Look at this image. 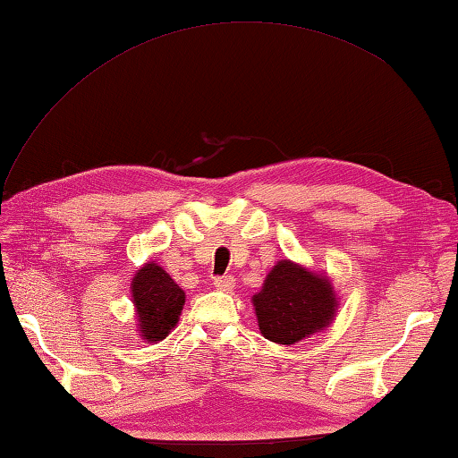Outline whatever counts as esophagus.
Listing matches in <instances>:
<instances>
[{"label":"esophagus","instance_id":"obj_1","mask_svg":"<svg viewBox=\"0 0 458 458\" xmlns=\"http://www.w3.org/2000/svg\"><path fill=\"white\" fill-rule=\"evenodd\" d=\"M212 285L216 287L218 291H232L236 287V279L232 276H222V277H214Z\"/></svg>","mask_w":458,"mask_h":458}]
</instances>
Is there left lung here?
<instances>
[{
	"mask_svg": "<svg viewBox=\"0 0 458 458\" xmlns=\"http://www.w3.org/2000/svg\"><path fill=\"white\" fill-rule=\"evenodd\" d=\"M261 335L271 343L295 344L325 330L336 315V295L327 276L281 259L264 287L251 297Z\"/></svg>",
	"mask_w": 458,
	"mask_h": 458,
	"instance_id": "obj_1",
	"label": "left lung"
}]
</instances>
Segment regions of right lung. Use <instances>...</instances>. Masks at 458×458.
<instances>
[{"mask_svg":"<svg viewBox=\"0 0 458 458\" xmlns=\"http://www.w3.org/2000/svg\"><path fill=\"white\" fill-rule=\"evenodd\" d=\"M131 297L140 336L159 343L177 327L184 305V291L155 261H148L131 279Z\"/></svg>","mask_w":458,"mask_h":458,"instance_id":"add662e5","label":"right lung"}]
</instances>
